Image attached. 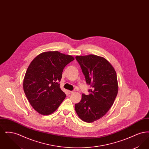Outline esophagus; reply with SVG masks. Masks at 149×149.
Wrapping results in <instances>:
<instances>
[{"instance_id": "34e87169", "label": "esophagus", "mask_w": 149, "mask_h": 149, "mask_svg": "<svg viewBox=\"0 0 149 149\" xmlns=\"http://www.w3.org/2000/svg\"><path fill=\"white\" fill-rule=\"evenodd\" d=\"M68 92L69 94H71V93H73V91H68Z\"/></svg>"}]
</instances>
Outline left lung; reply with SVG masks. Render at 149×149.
Instances as JSON below:
<instances>
[{"mask_svg":"<svg viewBox=\"0 0 149 149\" xmlns=\"http://www.w3.org/2000/svg\"><path fill=\"white\" fill-rule=\"evenodd\" d=\"M75 58L91 89L82 94L75 109L81 120L91 123L103 117L113 104L118 93L117 74L106 58L94 55L77 56Z\"/></svg>","mask_w":149,"mask_h":149,"instance_id":"1","label":"left lung"}]
</instances>
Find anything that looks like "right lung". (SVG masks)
Segmentation results:
<instances>
[{"mask_svg": "<svg viewBox=\"0 0 149 149\" xmlns=\"http://www.w3.org/2000/svg\"><path fill=\"white\" fill-rule=\"evenodd\" d=\"M74 60L70 55L49 51L38 55L31 63L23 80V90L37 112L52 113L65 98L58 83L64 68Z\"/></svg>", "mask_w": 149, "mask_h": 149, "instance_id": "right-lung-1", "label": "right lung"}]
</instances>
